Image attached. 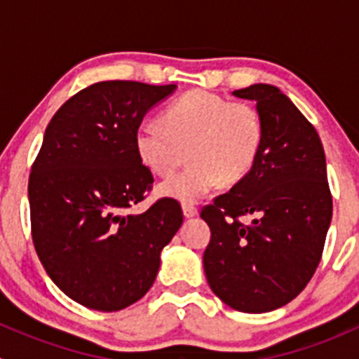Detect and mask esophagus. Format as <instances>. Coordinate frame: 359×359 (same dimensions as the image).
Returning <instances> with one entry per match:
<instances>
[{
  "label": "esophagus",
  "instance_id": "34e87169",
  "mask_svg": "<svg viewBox=\"0 0 359 359\" xmlns=\"http://www.w3.org/2000/svg\"><path fill=\"white\" fill-rule=\"evenodd\" d=\"M182 212H184V217H186V219H193V217H196L198 215V210L194 208L193 205H182Z\"/></svg>",
  "mask_w": 359,
  "mask_h": 359
}]
</instances>
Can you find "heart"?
<instances>
[{
  "label": "heart",
  "instance_id": "obj_1",
  "mask_svg": "<svg viewBox=\"0 0 359 359\" xmlns=\"http://www.w3.org/2000/svg\"><path fill=\"white\" fill-rule=\"evenodd\" d=\"M264 142L259 111L231 102L206 90H191L170 104L161 123H144L135 132V149L147 168L170 175L189 154L191 165L159 184V193L196 203L220 180L234 184L247 177Z\"/></svg>",
  "mask_w": 359,
  "mask_h": 359
}]
</instances>
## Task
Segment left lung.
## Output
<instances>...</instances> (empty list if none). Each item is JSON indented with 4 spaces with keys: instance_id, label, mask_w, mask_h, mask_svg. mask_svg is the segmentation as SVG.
I'll use <instances>...</instances> for the list:
<instances>
[{
    "instance_id": "left-lung-1",
    "label": "left lung",
    "mask_w": 359,
    "mask_h": 359,
    "mask_svg": "<svg viewBox=\"0 0 359 359\" xmlns=\"http://www.w3.org/2000/svg\"><path fill=\"white\" fill-rule=\"evenodd\" d=\"M257 102L264 142L255 165L229 193L203 208V255L212 292L241 313H269L295 299L313 278L332 220L327 161L314 126L278 86L233 92ZM241 215H255L245 226Z\"/></svg>"
}]
</instances>
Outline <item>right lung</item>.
Here are the masks:
<instances>
[{
    "label": "right lung",
    "instance_id": "add662e5",
    "mask_svg": "<svg viewBox=\"0 0 359 359\" xmlns=\"http://www.w3.org/2000/svg\"><path fill=\"white\" fill-rule=\"evenodd\" d=\"M177 85L100 81L53 114L29 177L32 241L53 283L81 306L125 309L153 287L161 250L182 226L163 198L130 213L153 184L135 149L144 116Z\"/></svg>",
    "mask_w": 359,
    "mask_h": 359
}]
</instances>
